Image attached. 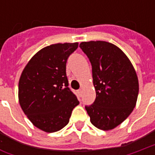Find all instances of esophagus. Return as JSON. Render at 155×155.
Listing matches in <instances>:
<instances>
[{
	"instance_id": "34e87169",
	"label": "esophagus",
	"mask_w": 155,
	"mask_h": 155,
	"mask_svg": "<svg viewBox=\"0 0 155 155\" xmlns=\"http://www.w3.org/2000/svg\"><path fill=\"white\" fill-rule=\"evenodd\" d=\"M77 93H78V94H79V95L81 96V93H82V91H81V90H79V91H77Z\"/></svg>"
}]
</instances>
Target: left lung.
Returning a JSON list of instances; mask_svg holds the SVG:
<instances>
[{
	"label": "left lung",
	"mask_w": 155,
	"mask_h": 155,
	"mask_svg": "<svg viewBox=\"0 0 155 155\" xmlns=\"http://www.w3.org/2000/svg\"><path fill=\"white\" fill-rule=\"evenodd\" d=\"M80 47L92 65L96 98L85 110L93 125L113 130L133 111L139 94V81L126 54L106 41L81 42Z\"/></svg>",
	"instance_id": "8db88e82"
}]
</instances>
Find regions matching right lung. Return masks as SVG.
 <instances>
[{"label": "right lung", "mask_w": 155, "mask_h": 155, "mask_svg": "<svg viewBox=\"0 0 155 155\" xmlns=\"http://www.w3.org/2000/svg\"><path fill=\"white\" fill-rule=\"evenodd\" d=\"M78 43L51 45L30 60L19 81V103L35 127L47 133L64 128L79 104L68 87L66 62Z\"/></svg>", "instance_id": "add662e5"}]
</instances>
